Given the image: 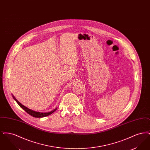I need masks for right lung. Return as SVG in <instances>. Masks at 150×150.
Instances as JSON below:
<instances>
[{
    "label": "right lung",
    "instance_id": "1",
    "mask_svg": "<svg viewBox=\"0 0 150 150\" xmlns=\"http://www.w3.org/2000/svg\"><path fill=\"white\" fill-rule=\"evenodd\" d=\"M12 97L13 98L16 102L18 103V105L21 107L22 109H23L28 114H29V115H30L31 116L34 117H45V116H47L50 115L52 114V113H53L57 109V108H56L55 109H54L53 110L51 111L50 112H37V111H33L31 109H29V108L23 106L22 104H21L19 101H18V100H17L15 97H14V96H13L12 94Z\"/></svg>",
    "mask_w": 150,
    "mask_h": 150
}]
</instances>
